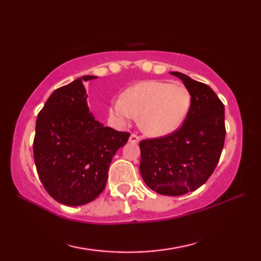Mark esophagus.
<instances>
[{
	"mask_svg": "<svg viewBox=\"0 0 261 261\" xmlns=\"http://www.w3.org/2000/svg\"><path fill=\"white\" fill-rule=\"evenodd\" d=\"M129 141H130V142H132V143H137V142H139V141H140V137L138 136V135L132 134V135L130 136V139H129Z\"/></svg>",
	"mask_w": 261,
	"mask_h": 261,
	"instance_id": "esophagus-1",
	"label": "esophagus"
}]
</instances>
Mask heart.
Masks as SVG:
<instances>
[{
	"mask_svg": "<svg viewBox=\"0 0 261 261\" xmlns=\"http://www.w3.org/2000/svg\"><path fill=\"white\" fill-rule=\"evenodd\" d=\"M190 105L191 94L184 85L145 81L126 88L122 98L112 101L110 113L120 122L137 116L146 135L163 137L178 129Z\"/></svg>",
	"mask_w": 261,
	"mask_h": 261,
	"instance_id": "heart-1",
	"label": "heart"
}]
</instances>
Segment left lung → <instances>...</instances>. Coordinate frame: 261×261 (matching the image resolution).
<instances>
[{"label":"left lung","mask_w":261,"mask_h":261,"mask_svg":"<svg viewBox=\"0 0 261 261\" xmlns=\"http://www.w3.org/2000/svg\"><path fill=\"white\" fill-rule=\"evenodd\" d=\"M191 94L184 123L168 136L140 142V173L152 191L178 196L201 187L224 146V105L208 85L173 71Z\"/></svg>","instance_id":"8db88e82"}]
</instances>
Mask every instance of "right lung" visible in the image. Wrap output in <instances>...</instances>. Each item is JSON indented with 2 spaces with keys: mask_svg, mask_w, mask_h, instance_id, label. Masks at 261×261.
<instances>
[{
  "mask_svg": "<svg viewBox=\"0 0 261 261\" xmlns=\"http://www.w3.org/2000/svg\"><path fill=\"white\" fill-rule=\"evenodd\" d=\"M95 79L83 76L54 91L36 122L38 176L49 195L69 206L90 203L103 192L110 164L130 137L90 113L84 84Z\"/></svg>",
  "mask_w": 261,
  "mask_h": 261,
  "instance_id": "add662e5",
  "label": "right lung"
}]
</instances>
